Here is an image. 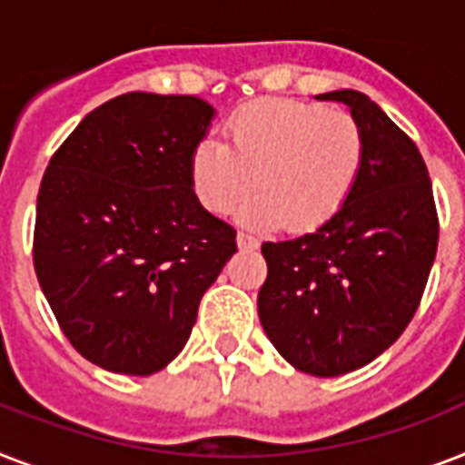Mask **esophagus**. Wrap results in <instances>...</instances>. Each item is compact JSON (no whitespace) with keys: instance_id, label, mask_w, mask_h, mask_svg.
Segmentation results:
<instances>
[{"instance_id":"esophagus-1","label":"esophagus","mask_w":465,"mask_h":465,"mask_svg":"<svg viewBox=\"0 0 465 465\" xmlns=\"http://www.w3.org/2000/svg\"><path fill=\"white\" fill-rule=\"evenodd\" d=\"M236 243H239L241 251H255V248L261 246V241L255 239L253 233H248V232L236 233Z\"/></svg>"}]
</instances>
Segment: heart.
Here are the masks:
<instances>
[{"label": "heart", "instance_id": "1", "mask_svg": "<svg viewBox=\"0 0 465 465\" xmlns=\"http://www.w3.org/2000/svg\"><path fill=\"white\" fill-rule=\"evenodd\" d=\"M224 142L204 137L190 156L197 200L214 214L241 210L248 226L284 222L292 232H313L342 210L364 163V133L345 111L270 98L233 113Z\"/></svg>", "mask_w": 465, "mask_h": 465}]
</instances>
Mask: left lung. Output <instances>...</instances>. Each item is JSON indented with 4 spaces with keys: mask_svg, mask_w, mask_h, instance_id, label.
<instances>
[{
    "mask_svg": "<svg viewBox=\"0 0 465 465\" xmlns=\"http://www.w3.org/2000/svg\"><path fill=\"white\" fill-rule=\"evenodd\" d=\"M345 104L364 133V163L342 210L316 232L262 243V331L311 376H340L389 350L420 306L440 241L432 181L415 142L369 96Z\"/></svg>",
    "mask_w": 465,
    "mask_h": 465,
    "instance_id": "1",
    "label": "left lung"
}]
</instances>
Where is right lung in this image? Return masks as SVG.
Listing matches in <instances>:
<instances>
[{
    "instance_id": "1",
    "label": "right lung",
    "mask_w": 465,
    "mask_h": 465,
    "mask_svg": "<svg viewBox=\"0 0 465 465\" xmlns=\"http://www.w3.org/2000/svg\"><path fill=\"white\" fill-rule=\"evenodd\" d=\"M214 108L133 91L98 105L43 175L33 233L40 290L74 350L115 374L175 360L203 294L236 253L204 210L190 156Z\"/></svg>"
}]
</instances>
